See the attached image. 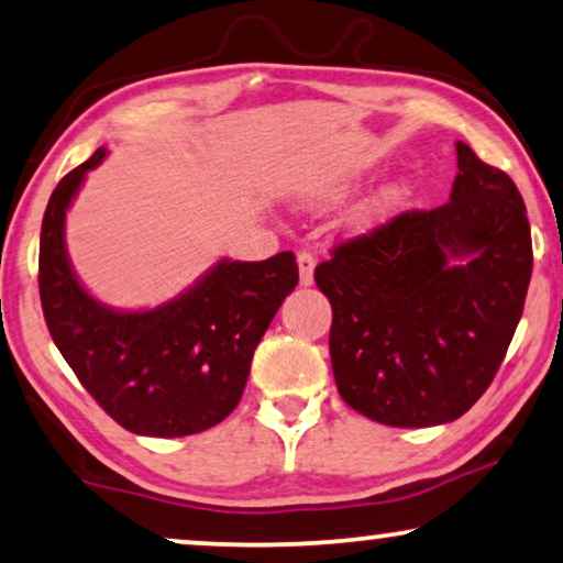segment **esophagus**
<instances>
[{"instance_id":"esophagus-1","label":"esophagus","mask_w":563,"mask_h":563,"mask_svg":"<svg viewBox=\"0 0 563 563\" xmlns=\"http://www.w3.org/2000/svg\"><path fill=\"white\" fill-rule=\"evenodd\" d=\"M313 267H316V257L311 252H298V275H300V285H311L313 283Z\"/></svg>"}]
</instances>
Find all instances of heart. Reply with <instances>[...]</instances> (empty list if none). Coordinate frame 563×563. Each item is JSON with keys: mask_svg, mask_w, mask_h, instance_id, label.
Listing matches in <instances>:
<instances>
[{"mask_svg": "<svg viewBox=\"0 0 563 563\" xmlns=\"http://www.w3.org/2000/svg\"><path fill=\"white\" fill-rule=\"evenodd\" d=\"M408 199H410V186L406 184V180H393V184H385L379 191L372 194L369 199L360 206L357 224L375 227V224H379V221L390 219L393 213L398 211Z\"/></svg>", "mask_w": 563, "mask_h": 563, "instance_id": "heart-1", "label": "heart"}]
</instances>
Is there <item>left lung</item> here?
<instances>
[{
	"instance_id": "left-lung-1",
	"label": "left lung",
	"mask_w": 563,
	"mask_h": 563,
	"mask_svg": "<svg viewBox=\"0 0 563 563\" xmlns=\"http://www.w3.org/2000/svg\"><path fill=\"white\" fill-rule=\"evenodd\" d=\"M456 163L446 203L336 244L313 273L334 313L339 395L398 429L464 416L500 369L526 306L533 244L520 191L464 142Z\"/></svg>"
}]
</instances>
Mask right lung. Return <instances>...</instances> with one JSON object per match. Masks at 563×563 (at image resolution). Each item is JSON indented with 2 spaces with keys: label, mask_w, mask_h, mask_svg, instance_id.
Returning <instances> with one entry per match:
<instances>
[{
  "label": "right lung",
  "mask_w": 563,
  "mask_h": 563,
  "mask_svg": "<svg viewBox=\"0 0 563 563\" xmlns=\"http://www.w3.org/2000/svg\"><path fill=\"white\" fill-rule=\"evenodd\" d=\"M104 155L99 147L63 176L47 201L37 275L47 331L91 398L126 431L191 437L240 402L252 354L298 283L296 255L221 260L194 288L150 311L101 306L70 271L63 227L86 173Z\"/></svg>",
  "instance_id": "obj_1"
}]
</instances>
